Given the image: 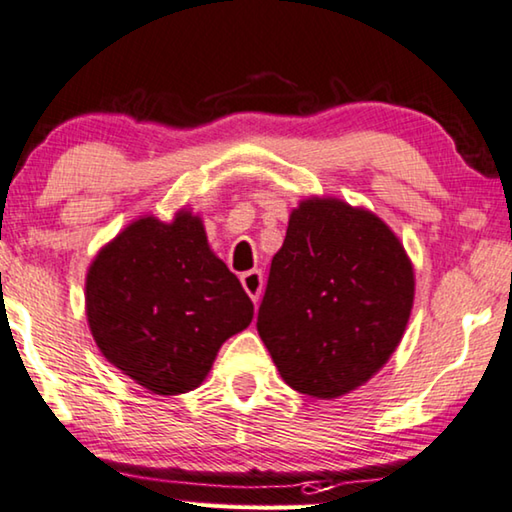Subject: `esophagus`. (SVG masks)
<instances>
[{"instance_id":"1","label":"esophagus","mask_w":512,"mask_h":512,"mask_svg":"<svg viewBox=\"0 0 512 512\" xmlns=\"http://www.w3.org/2000/svg\"><path fill=\"white\" fill-rule=\"evenodd\" d=\"M240 281H242L244 291H247L249 298L254 300V305H258V300H261V291H263V272L261 270L242 272Z\"/></svg>"}]
</instances>
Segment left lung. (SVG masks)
Returning <instances> with one entry per match:
<instances>
[{
	"label": "left lung",
	"mask_w": 512,
	"mask_h": 512,
	"mask_svg": "<svg viewBox=\"0 0 512 512\" xmlns=\"http://www.w3.org/2000/svg\"><path fill=\"white\" fill-rule=\"evenodd\" d=\"M413 288L409 256L376 214L309 198L291 212L272 258L256 328L293 390L335 399L395 353Z\"/></svg>",
	"instance_id": "left-lung-1"
}]
</instances>
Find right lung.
Instances as JSON below:
<instances>
[{"label": "right lung", "instance_id": "add662e5", "mask_svg": "<svg viewBox=\"0 0 512 512\" xmlns=\"http://www.w3.org/2000/svg\"><path fill=\"white\" fill-rule=\"evenodd\" d=\"M87 321L108 362L154 395L205 381L221 344L254 318L240 279L212 254L201 217H140L87 270Z\"/></svg>", "mask_w": 512, "mask_h": 512}]
</instances>
